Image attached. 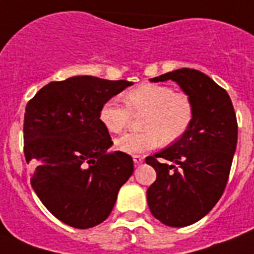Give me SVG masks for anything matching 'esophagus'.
Listing matches in <instances>:
<instances>
[{"label": "esophagus", "mask_w": 254, "mask_h": 254, "mask_svg": "<svg viewBox=\"0 0 254 254\" xmlns=\"http://www.w3.org/2000/svg\"><path fill=\"white\" fill-rule=\"evenodd\" d=\"M133 161H134V164H135V165H139V164L143 163V157L139 156V155H134Z\"/></svg>", "instance_id": "esophagus-1"}]
</instances>
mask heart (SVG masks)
I'll list each match as a JSON object with an SVG mask.
<instances>
[{
    "mask_svg": "<svg viewBox=\"0 0 254 254\" xmlns=\"http://www.w3.org/2000/svg\"><path fill=\"white\" fill-rule=\"evenodd\" d=\"M126 106L110 99L102 106L99 119L110 133H123L130 124L131 114H146L142 121L144 131L127 133L116 140V147L127 153H142L164 143L182 138L191 127L195 106L189 94L176 91L164 84H140L125 95Z\"/></svg>",
    "mask_w": 254,
    "mask_h": 254,
    "instance_id": "obj_1",
    "label": "heart"
}]
</instances>
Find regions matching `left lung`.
Segmentation results:
<instances>
[{"mask_svg": "<svg viewBox=\"0 0 254 254\" xmlns=\"http://www.w3.org/2000/svg\"><path fill=\"white\" fill-rule=\"evenodd\" d=\"M168 80L191 97L195 116L182 138L146 157L156 170L147 203L161 223L185 227L206 216L222 196L236 150L238 123L227 91L203 72L181 68L150 78Z\"/></svg>", "mask_w": 254, "mask_h": 254, "instance_id": "8db88e82", "label": "left lung"}]
</instances>
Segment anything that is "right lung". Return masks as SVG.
I'll list each match as a JSON object with an SVG mask.
<instances>
[{
    "label": "right lung",
    "mask_w": 254,
    "mask_h": 254,
    "mask_svg": "<svg viewBox=\"0 0 254 254\" xmlns=\"http://www.w3.org/2000/svg\"><path fill=\"white\" fill-rule=\"evenodd\" d=\"M130 85L74 76L45 85L25 107L24 156L31 185L65 225L89 229L103 222L133 174L130 155L108 152L112 140L99 119L102 106Z\"/></svg>",
    "instance_id": "1"
}]
</instances>
